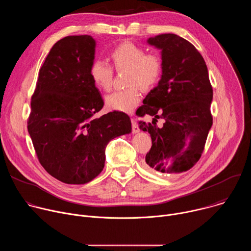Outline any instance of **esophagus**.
<instances>
[{"instance_id": "34e87169", "label": "esophagus", "mask_w": 251, "mask_h": 251, "mask_svg": "<svg viewBox=\"0 0 251 251\" xmlns=\"http://www.w3.org/2000/svg\"><path fill=\"white\" fill-rule=\"evenodd\" d=\"M131 122H132V132L133 133H138L140 131L139 127H138V124H137V121L134 119V118H131Z\"/></svg>"}]
</instances>
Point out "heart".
I'll use <instances>...</instances> for the list:
<instances>
[{
  "instance_id": "1",
  "label": "heart",
  "mask_w": 251,
  "mask_h": 251,
  "mask_svg": "<svg viewBox=\"0 0 251 251\" xmlns=\"http://www.w3.org/2000/svg\"><path fill=\"white\" fill-rule=\"evenodd\" d=\"M110 58L117 70L128 69L127 89L117 90L105 98L106 107L110 110L131 112L141 100L142 89L154 87L161 78L163 62L156 53H146V50L131 42H124L114 48ZM89 75L95 86L103 91H109L112 86L113 69L101 59H95L89 68Z\"/></svg>"
}]
</instances>
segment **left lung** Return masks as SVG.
<instances>
[{
    "instance_id": "8db88e82",
    "label": "left lung",
    "mask_w": 251,
    "mask_h": 251,
    "mask_svg": "<svg viewBox=\"0 0 251 251\" xmlns=\"http://www.w3.org/2000/svg\"><path fill=\"white\" fill-rule=\"evenodd\" d=\"M147 43L161 50L163 71L158 85L136 111L140 117H153L152 123L139 122L152 138L145 160L157 172L180 174L200 160L212 125L207 67L199 50L176 34H159ZM159 118L165 120L161 127L156 125Z\"/></svg>"
}]
</instances>
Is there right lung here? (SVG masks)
I'll use <instances>...</instances> for the list:
<instances>
[{
  "mask_svg": "<svg viewBox=\"0 0 251 251\" xmlns=\"http://www.w3.org/2000/svg\"><path fill=\"white\" fill-rule=\"evenodd\" d=\"M95 47L87 34L55 43L31 96L27 130L33 148L45 170L65 184L92 181L104 168L107 144L132 130L123 112L94 116L104 105L89 75Z\"/></svg>",
  "mask_w": 251,
  "mask_h": 251,
  "instance_id": "obj_1",
  "label": "right lung"
}]
</instances>
